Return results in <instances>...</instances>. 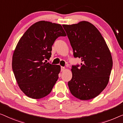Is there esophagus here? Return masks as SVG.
<instances>
[{
    "label": "esophagus",
    "mask_w": 123,
    "mask_h": 123,
    "mask_svg": "<svg viewBox=\"0 0 123 123\" xmlns=\"http://www.w3.org/2000/svg\"><path fill=\"white\" fill-rule=\"evenodd\" d=\"M65 70V67H61V71H64Z\"/></svg>",
    "instance_id": "esophagus-1"
}]
</instances>
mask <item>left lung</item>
<instances>
[{
    "mask_svg": "<svg viewBox=\"0 0 123 123\" xmlns=\"http://www.w3.org/2000/svg\"><path fill=\"white\" fill-rule=\"evenodd\" d=\"M80 65L72 66L68 85L72 95L81 100L92 99L103 91L109 80L113 67L111 53L99 31L92 24L82 21L62 25Z\"/></svg>",
    "mask_w": 123,
    "mask_h": 123,
    "instance_id": "1",
    "label": "left lung"
}]
</instances>
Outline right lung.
I'll list each match as a JSON object with an SVG mask.
<instances>
[{
    "label": "right lung",
    "instance_id": "1",
    "mask_svg": "<svg viewBox=\"0 0 123 123\" xmlns=\"http://www.w3.org/2000/svg\"><path fill=\"white\" fill-rule=\"evenodd\" d=\"M66 36L61 25L42 20L31 25L20 38L13 53L12 68L19 87L29 98L39 99L51 92L61 67L45 60L51 57L55 40Z\"/></svg>",
    "mask_w": 123,
    "mask_h": 123
}]
</instances>
